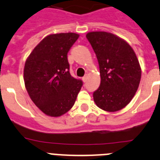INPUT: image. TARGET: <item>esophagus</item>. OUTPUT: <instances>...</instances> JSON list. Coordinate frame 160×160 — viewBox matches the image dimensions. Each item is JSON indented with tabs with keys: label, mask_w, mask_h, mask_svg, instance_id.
<instances>
[{
	"label": "esophagus",
	"mask_w": 160,
	"mask_h": 160,
	"mask_svg": "<svg viewBox=\"0 0 160 160\" xmlns=\"http://www.w3.org/2000/svg\"><path fill=\"white\" fill-rule=\"evenodd\" d=\"M82 80H83V81L84 82V83H85V82L87 81V80H88V75H86L85 77H83V79H82Z\"/></svg>",
	"instance_id": "34e87169"
}]
</instances>
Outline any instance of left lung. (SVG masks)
<instances>
[{
	"label": "left lung",
	"instance_id": "obj_1",
	"mask_svg": "<svg viewBox=\"0 0 160 160\" xmlns=\"http://www.w3.org/2000/svg\"><path fill=\"white\" fill-rule=\"evenodd\" d=\"M97 57L100 85L93 92L100 108L117 112L130 103L139 88L141 68L136 53L123 39L107 32L86 35Z\"/></svg>",
	"mask_w": 160,
	"mask_h": 160
}]
</instances>
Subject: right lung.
<instances>
[{"label": "right lung", "instance_id": "obj_1", "mask_svg": "<svg viewBox=\"0 0 160 160\" xmlns=\"http://www.w3.org/2000/svg\"><path fill=\"white\" fill-rule=\"evenodd\" d=\"M79 35L73 32L44 37L26 60L25 88L31 100L47 116L57 117L74 105L83 82L71 76L68 52Z\"/></svg>", "mask_w": 160, "mask_h": 160}]
</instances>
